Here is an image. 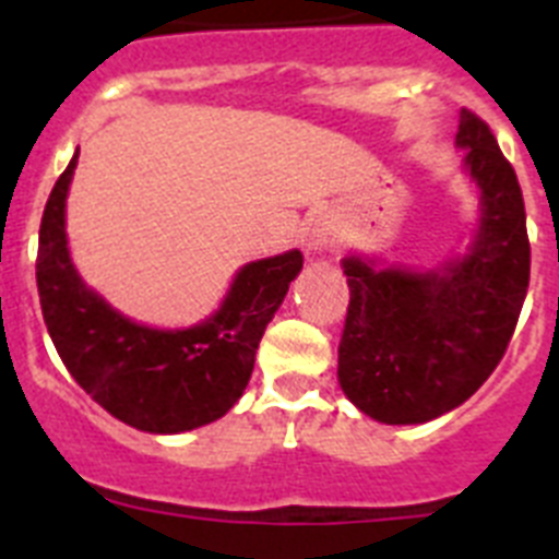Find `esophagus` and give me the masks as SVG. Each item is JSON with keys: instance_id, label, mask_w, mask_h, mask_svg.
Instances as JSON below:
<instances>
[{"instance_id": "obj_1", "label": "esophagus", "mask_w": 559, "mask_h": 559, "mask_svg": "<svg viewBox=\"0 0 559 559\" xmlns=\"http://www.w3.org/2000/svg\"><path fill=\"white\" fill-rule=\"evenodd\" d=\"M335 246V224L328 212H319L310 224L308 237H305V251L308 254H322V251L333 249Z\"/></svg>"}]
</instances>
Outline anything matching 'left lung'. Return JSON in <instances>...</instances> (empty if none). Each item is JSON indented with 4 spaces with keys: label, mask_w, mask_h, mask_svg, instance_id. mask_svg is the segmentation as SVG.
I'll return each instance as SVG.
<instances>
[{
    "label": "left lung",
    "mask_w": 559,
    "mask_h": 559,
    "mask_svg": "<svg viewBox=\"0 0 559 559\" xmlns=\"http://www.w3.org/2000/svg\"><path fill=\"white\" fill-rule=\"evenodd\" d=\"M456 147L478 199L462 251L431 269L360 251L341 260L349 285L341 392L386 426H419L476 394L507 353L530 288L526 210L515 170L487 122L464 108Z\"/></svg>",
    "instance_id": "1"
}]
</instances>
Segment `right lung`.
<instances>
[{
  "label": "right lung",
  "instance_id": "1",
  "mask_svg": "<svg viewBox=\"0 0 559 559\" xmlns=\"http://www.w3.org/2000/svg\"><path fill=\"white\" fill-rule=\"evenodd\" d=\"M72 156L44 206L36 283L47 333L78 386L111 417L147 433L210 426L249 386L265 328L302 271V251L237 269L218 310L190 328H147L103 299L72 263L67 195Z\"/></svg>",
  "mask_w": 559,
  "mask_h": 559
}]
</instances>
